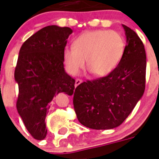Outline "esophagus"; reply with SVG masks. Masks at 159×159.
I'll return each mask as SVG.
<instances>
[{"label": "esophagus", "instance_id": "34e87169", "mask_svg": "<svg viewBox=\"0 0 159 159\" xmlns=\"http://www.w3.org/2000/svg\"><path fill=\"white\" fill-rule=\"evenodd\" d=\"M82 82V81L81 79H78V78H77V79H76V81H75V87H77V86L81 84Z\"/></svg>", "mask_w": 159, "mask_h": 159}]
</instances>
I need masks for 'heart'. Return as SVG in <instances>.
Here are the masks:
<instances>
[{"mask_svg":"<svg viewBox=\"0 0 159 159\" xmlns=\"http://www.w3.org/2000/svg\"><path fill=\"white\" fill-rule=\"evenodd\" d=\"M125 50L123 36L108 30H87L73 40L62 53L67 72L77 75L85 65L92 75L105 77L118 66Z\"/></svg>","mask_w":159,"mask_h":159,"instance_id":"b5f03b06","label":"heart"}]
</instances>
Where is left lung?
Listing matches in <instances>:
<instances>
[{
  "instance_id": "8db88e82",
  "label": "left lung",
  "mask_w": 159,
  "mask_h": 159,
  "mask_svg": "<svg viewBox=\"0 0 159 159\" xmlns=\"http://www.w3.org/2000/svg\"><path fill=\"white\" fill-rule=\"evenodd\" d=\"M122 59L106 77L78 85L73 106L78 120L87 128L111 129L120 125L145 89L146 53L143 42L128 26Z\"/></svg>"
}]
</instances>
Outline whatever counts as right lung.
Instances as JSON below:
<instances>
[{"label": "right lung", "mask_w": 159, "mask_h": 159, "mask_svg": "<svg viewBox=\"0 0 159 159\" xmlns=\"http://www.w3.org/2000/svg\"><path fill=\"white\" fill-rule=\"evenodd\" d=\"M72 33L68 27L48 25L22 44L15 70L19 95L16 108L32 137H46L49 104L59 92L72 95L75 80L64 70L62 53Z\"/></svg>", "instance_id": "obj_1"}]
</instances>
